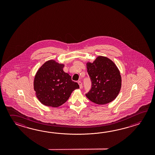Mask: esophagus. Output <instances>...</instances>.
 Instances as JSON below:
<instances>
[{
  "label": "esophagus",
  "mask_w": 155,
  "mask_h": 155,
  "mask_svg": "<svg viewBox=\"0 0 155 155\" xmlns=\"http://www.w3.org/2000/svg\"><path fill=\"white\" fill-rule=\"evenodd\" d=\"M78 84H79L80 88V89H81L82 87V82H81L80 81H78Z\"/></svg>",
  "instance_id": "1"
}]
</instances>
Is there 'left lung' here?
Masks as SVG:
<instances>
[{"label":"left lung","mask_w":155,"mask_h":155,"mask_svg":"<svg viewBox=\"0 0 155 155\" xmlns=\"http://www.w3.org/2000/svg\"><path fill=\"white\" fill-rule=\"evenodd\" d=\"M91 87L86 96L92 102L105 105L117 96L121 87V78L114 63L104 56H98L92 63H87Z\"/></svg>","instance_id":"1"}]
</instances>
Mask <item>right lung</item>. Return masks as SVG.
<instances>
[{"mask_svg": "<svg viewBox=\"0 0 155 155\" xmlns=\"http://www.w3.org/2000/svg\"><path fill=\"white\" fill-rule=\"evenodd\" d=\"M64 66L54 60H49L36 73L34 89L43 105L59 107L66 102L74 90L79 89L78 84L64 71Z\"/></svg>", "mask_w": 155, "mask_h": 155, "instance_id": "1", "label": "right lung"}]
</instances>
